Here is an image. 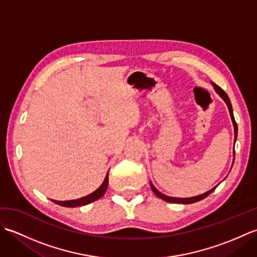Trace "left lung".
Masks as SVG:
<instances>
[{"label": "left lung", "instance_id": "1", "mask_svg": "<svg viewBox=\"0 0 257 257\" xmlns=\"http://www.w3.org/2000/svg\"><path fill=\"white\" fill-rule=\"evenodd\" d=\"M213 87H214L215 91L217 92V94L220 95V97L222 98L223 100L225 101V103L227 105V108H228V111H230V116H231V119H232V122H233V125H234V143L236 141V138H237V124L235 122V119H234V114H233V109H232V105H231V101H230V98H228V96L226 95V92L223 90L222 88H220L219 86L213 84ZM234 156H235V151H234ZM233 162H234V159H233ZM150 185H151V189L152 191H154L155 194L158 196V198H160L162 200H165L167 202H169V203H181V204H190V203H194V202H198V201H201L205 199L207 195L211 194L213 191H214L216 189V187H214L213 189H211L210 191H207V192L203 193V194H200V195H196V196H192V198H171V196H168V195H165L162 194L161 192H159L155 187L154 184H152L150 182Z\"/></svg>", "mask_w": 257, "mask_h": 257}]
</instances>
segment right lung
Instances as JSON below:
<instances>
[{"instance_id": "add662e5", "label": "right lung", "mask_w": 257, "mask_h": 257, "mask_svg": "<svg viewBox=\"0 0 257 257\" xmlns=\"http://www.w3.org/2000/svg\"><path fill=\"white\" fill-rule=\"evenodd\" d=\"M107 187H108V173H107V176H106L105 180H103V182H102L100 187L98 188L96 191H94L92 193L88 194V195L83 196V198H80V199L70 200V201H55V200H52V201L55 202V203L58 204V205L66 206V207H76V206L86 205V204H89V203H91V202H94L98 199H100L101 196L105 194Z\"/></svg>"}]
</instances>
